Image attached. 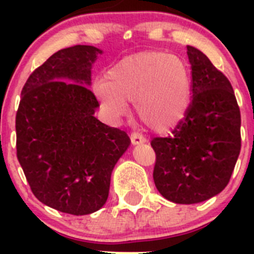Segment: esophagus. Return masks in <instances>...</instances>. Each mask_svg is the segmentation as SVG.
Wrapping results in <instances>:
<instances>
[{"label":"esophagus","instance_id":"1","mask_svg":"<svg viewBox=\"0 0 254 254\" xmlns=\"http://www.w3.org/2000/svg\"><path fill=\"white\" fill-rule=\"evenodd\" d=\"M131 142L132 145H141L145 142V138L140 133H131Z\"/></svg>","mask_w":254,"mask_h":254}]
</instances>
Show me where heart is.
<instances>
[{
	"label": "heart",
	"instance_id": "b5f03b06",
	"mask_svg": "<svg viewBox=\"0 0 254 254\" xmlns=\"http://www.w3.org/2000/svg\"><path fill=\"white\" fill-rule=\"evenodd\" d=\"M95 91L103 104L116 114L136 102L141 122L156 133L177 128L187 116L190 77L183 61L163 52H146L120 61L99 80Z\"/></svg>",
	"mask_w": 254,
	"mask_h": 254
}]
</instances>
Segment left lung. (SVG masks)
<instances>
[{
	"instance_id": "left-lung-1",
	"label": "left lung",
	"mask_w": 254,
	"mask_h": 254,
	"mask_svg": "<svg viewBox=\"0 0 254 254\" xmlns=\"http://www.w3.org/2000/svg\"><path fill=\"white\" fill-rule=\"evenodd\" d=\"M192 102L170 137H155L154 182L174 203H198L228 186L241 152V111L232 84L211 61L187 46Z\"/></svg>"
}]
</instances>
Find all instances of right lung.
<instances>
[{
  "instance_id": "obj_1",
  "label": "right lung",
  "mask_w": 254,
  "mask_h": 254,
  "mask_svg": "<svg viewBox=\"0 0 254 254\" xmlns=\"http://www.w3.org/2000/svg\"><path fill=\"white\" fill-rule=\"evenodd\" d=\"M99 48L73 46L33 71L16 113V155L31 192L66 214H93L107 202L111 176L129 146L125 131L94 117L89 89Z\"/></svg>"
}]
</instances>
